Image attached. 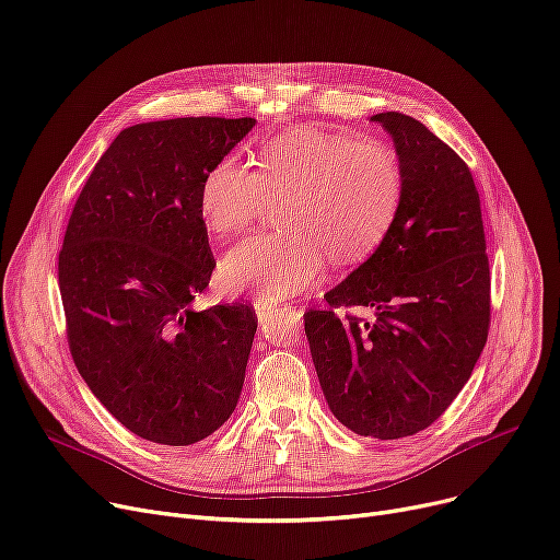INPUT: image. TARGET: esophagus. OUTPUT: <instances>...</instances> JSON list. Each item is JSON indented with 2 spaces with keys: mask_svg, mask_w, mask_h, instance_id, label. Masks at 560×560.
<instances>
[{
  "mask_svg": "<svg viewBox=\"0 0 560 560\" xmlns=\"http://www.w3.org/2000/svg\"><path fill=\"white\" fill-rule=\"evenodd\" d=\"M277 308H279V304H275V302H267V300H254V311H256L258 318H265V315L275 313Z\"/></svg>",
  "mask_w": 560,
  "mask_h": 560,
  "instance_id": "obj_1",
  "label": "esophagus"
}]
</instances>
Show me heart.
I'll return each mask as SVG.
<instances>
[{"label": "heart", "mask_w": 560, "mask_h": 560, "mask_svg": "<svg viewBox=\"0 0 560 560\" xmlns=\"http://www.w3.org/2000/svg\"><path fill=\"white\" fill-rule=\"evenodd\" d=\"M256 172L235 158L214 162L199 187V214L214 237L245 231L265 199H284L290 233L254 235L233 247L220 281L231 295L277 302L308 288L334 262L371 256L392 229L405 189L388 143L323 128L290 130L258 151Z\"/></svg>", "instance_id": "1"}]
</instances>
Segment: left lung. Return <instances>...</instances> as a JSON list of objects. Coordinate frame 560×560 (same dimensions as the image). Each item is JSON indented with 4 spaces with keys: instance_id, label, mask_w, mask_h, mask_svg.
<instances>
[{
    "instance_id": "obj_1",
    "label": "left lung",
    "mask_w": 560,
    "mask_h": 560,
    "mask_svg": "<svg viewBox=\"0 0 560 560\" xmlns=\"http://www.w3.org/2000/svg\"><path fill=\"white\" fill-rule=\"evenodd\" d=\"M394 139L405 189L369 260L304 313L331 415L361 436L400 440L440 419L471 377L490 329V260L469 166L421 120L371 116ZM366 305L371 319L336 307Z\"/></svg>"
}]
</instances>
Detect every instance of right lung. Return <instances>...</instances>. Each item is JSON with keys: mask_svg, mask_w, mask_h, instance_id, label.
<instances>
[{"mask_svg": "<svg viewBox=\"0 0 560 560\" xmlns=\"http://www.w3.org/2000/svg\"><path fill=\"white\" fill-rule=\"evenodd\" d=\"M254 126L187 116L126 128L68 220L59 290L70 354L91 394L141 440L197 444L237 405L256 313L191 304L214 270L201 180Z\"/></svg>", "mask_w": 560, "mask_h": 560, "instance_id": "add662e5", "label": "right lung"}]
</instances>
